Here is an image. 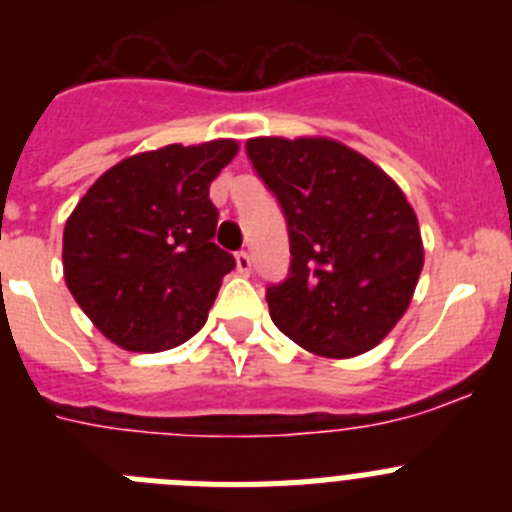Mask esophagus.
<instances>
[{"mask_svg":"<svg viewBox=\"0 0 512 512\" xmlns=\"http://www.w3.org/2000/svg\"><path fill=\"white\" fill-rule=\"evenodd\" d=\"M251 266H253V259H251V253L248 251H238L235 253V269H238V274H251Z\"/></svg>","mask_w":512,"mask_h":512,"instance_id":"34e87169","label":"esophagus"}]
</instances>
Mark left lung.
<instances>
[{"label":"left lung","mask_w":512,"mask_h":512,"mask_svg":"<svg viewBox=\"0 0 512 512\" xmlns=\"http://www.w3.org/2000/svg\"><path fill=\"white\" fill-rule=\"evenodd\" d=\"M246 153L287 220L289 274L266 289L284 336L328 359L377 346L423 269L418 217L369 158L328 138H251Z\"/></svg>","instance_id":"left-lung-1"}]
</instances>
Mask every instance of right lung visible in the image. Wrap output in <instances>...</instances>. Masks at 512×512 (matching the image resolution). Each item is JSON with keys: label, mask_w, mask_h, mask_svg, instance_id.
<instances>
[{"label": "right lung", "mask_w": 512, "mask_h": 512, "mask_svg": "<svg viewBox=\"0 0 512 512\" xmlns=\"http://www.w3.org/2000/svg\"><path fill=\"white\" fill-rule=\"evenodd\" d=\"M235 140L166 146L104 171L63 228V277L87 318L117 346L156 354L205 325L235 269L212 243L210 184Z\"/></svg>", "instance_id": "add662e5"}]
</instances>
